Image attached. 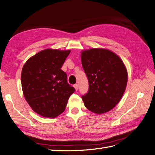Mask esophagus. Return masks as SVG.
<instances>
[{
    "label": "esophagus",
    "instance_id": "34e87169",
    "mask_svg": "<svg viewBox=\"0 0 155 155\" xmlns=\"http://www.w3.org/2000/svg\"><path fill=\"white\" fill-rule=\"evenodd\" d=\"M74 88H75V90H76V91L78 90V84H74Z\"/></svg>",
    "mask_w": 155,
    "mask_h": 155
}]
</instances>
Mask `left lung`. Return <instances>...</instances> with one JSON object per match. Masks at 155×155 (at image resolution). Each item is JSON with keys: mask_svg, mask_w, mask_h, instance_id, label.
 Wrapping results in <instances>:
<instances>
[{"mask_svg": "<svg viewBox=\"0 0 155 155\" xmlns=\"http://www.w3.org/2000/svg\"><path fill=\"white\" fill-rule=\"evenodd\" d=\"M81 64L89 90L81 96L86 108L96 114L110 111L124 94L128 73L122 59L105 49L93 48L81 51Z\"/></svg>", "mask_w": 155, "mask_h": 155, "instance_id": "obj_1", "label": "left lung"}]
</instances>
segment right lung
I'll use <instances>...</instances> for the list:
<instances>
[{
  "label": "right lung",
  "instance_id": "1",
  "mask_svg": "<svg viewBox=\"0 0 155 155\" xmlns=\"http://www.w3.org/2000/svg\"><path fill=\"white\" fill-rule=\"evenodd\" d=\"M70 50L47 49L31 57L21 72L25 98L38 114L55 118L64 111L75 88L61 69Z\"/></svg>",
  "mask_w": 155,
  "mask_h": 155
}]
</instances>
